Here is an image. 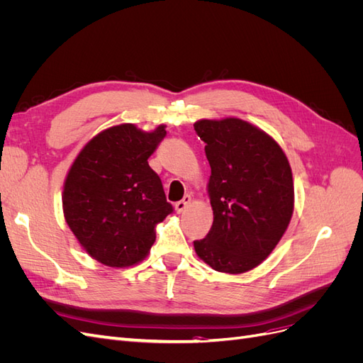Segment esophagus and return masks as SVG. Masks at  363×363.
Listing matches in <instances>:
<instances>
[{
	"label": "esophagus",
	"instance_id": "esophagus-1",
	"mask_svg": "<svg viewBox=\"0 0 363 363\" xmlns=\"http://www.w3.org/2000/svg\"><path fill=\"white\" fill-rule=\"evenodd\" d=\"M191 201H192V196H191V195H184L183 200L175 203V211H177V213L184 212L186 207H188V206L191 204Z\"/></svg>",
	"mask_w": 363,
	"mask_h": 363
}]
</instances>
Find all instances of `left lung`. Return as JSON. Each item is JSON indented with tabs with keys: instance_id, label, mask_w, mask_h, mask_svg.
Instances as JSON below:
<instances>
[{
	"instance_id": "8db88e82",
	"label": "left lung",
	"mask_w": 363,
	"mask_h": 363,
	"mask_svg": "<svg viewBox=\"0 0 363 363\" xmlns=\"http://www.w3.org/2000/svg\"><path fill=\"white\" fill-rule=\"evenodd\" d=\"M194 128L206 142L213 211L207 236L194 240L195 252L215 271L247 272L271 255L291 223L289 160L274 138L244 119H200Z\"/></svg>"
}]
</instances>
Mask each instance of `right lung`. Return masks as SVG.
<instances>
[{"mask_svg":"<svg viewBox=\"0 0 363 363\" xmlns=\"http://www.w3.org/2000/svg\"><path fill=\"white\" fill-rule=\"evenodd\" d=\"M167 125L144 131L135 124L108 127L74 159L63 183L65 221L92 259L111 268L144 260L156 225L172 212L148 157Z\"/></svg>","mask_w":363,"mask_h":363,"instance_id":"add662e5","label":"right lung"}]
</instances>
